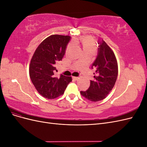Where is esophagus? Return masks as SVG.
I'll return each mask as SVG.
<instances>
[{
  "instance_id": "1",
  "label": "esophagus",
  "mask_w": 147,
  "mask_h": 147,
  "mask_svg": "<svg viewBox=\"0 0 147 147\" xmlns=\"http://www.w3.org/2000/svg\"><path fill=\"white\" fill-rule=\"evenodd\" d=\"M72 78H73L74 80H77L78 79H79V78L77 77H73Z\"/></svg>"
}]
</instances>
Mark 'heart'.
<instances>
[{
  "label": "heart",
  "instance_id": "b5f03b06",
  "mask_svg": "<svg viewBox=\"0 0 147 147\" xmlns=\"http://www.w3.org/2000/svg\"><path fill=\"white\" fill-rule=\"evenodd\" d=\"M82 46L84 52H91L93 53L96 51V46L94 40L91 37H85L82 40ZM71 47V44L68 46L67 49Z\"/></svg>",
  "mask_w": 147,
  "mask_h": 147
}]
</instances>
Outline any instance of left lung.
<instances>
[{
	"instance_id": "1",
	"label": "left lung",
	"mask_w": 147,
	"mask_h": 147,
	"mask_svg": "<svg viewBox=\"0 0 147 147\" xmlns=\"http://www.w3.org/2000/svg\"><path fill=\"white\" fill-rule=\"evenodd\" d=\"M98 44L97 56L91 67L95 69L94 80H91L88 90L80 91L83 97L92 102L105 98L113 89L118 76V63L113 51L104 40L99 41Z\"/></svg>"
}]
</instances>
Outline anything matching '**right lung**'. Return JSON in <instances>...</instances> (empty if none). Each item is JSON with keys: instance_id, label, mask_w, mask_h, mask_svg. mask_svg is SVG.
Listing matches in <instances>:
<instances>
[{"instance_id": "right-lung-1", "label": "right lung", "mask_w": 147, "mask_h": 147, "mask_svg": "<svg viewBox=\"0 0 147 147\" xmlns=\"http://www.w3.org/2000/svg\"><path fill=\"white\" fill-rule=\"evenodd\" d=\"M70 38L69 35H50L40 44L30 60V80L39 94L45 98L55 99L63 94L72 82L71 77L54 75L56 64L64 57Z\"/></svg>"}]
</instances>
